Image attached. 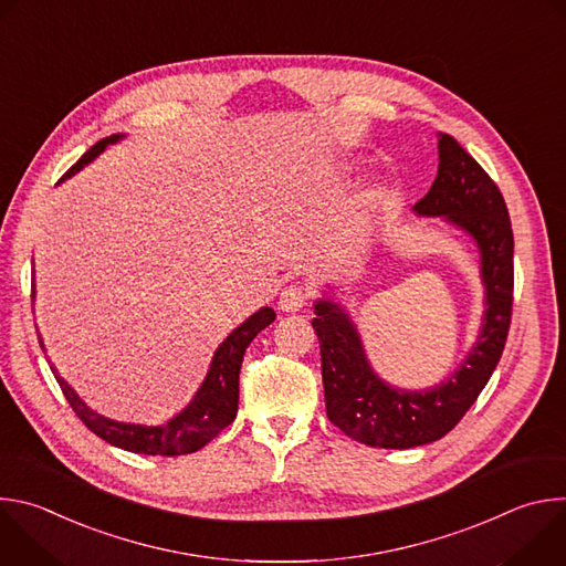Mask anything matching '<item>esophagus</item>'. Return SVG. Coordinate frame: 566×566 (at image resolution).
Wrapping results in <instances>:
<instances>
[{
    "mask_svg": "<svg viewBox=\"0 0 566 566\" xmlns=\"http://www.w3.org/2000/svg\"><path fill=\"white\" fill-rule=\"evenodd\" d=\"M304 304H306V291H304L300 284H291V286L282 289L280 300H277V306H280L284 313H297Z\"/></svg>",
    "mask_w": 566,
    "mask_h": 566,
    "instance_id": "1",
    "label": "esophagus"
}]
</instances>
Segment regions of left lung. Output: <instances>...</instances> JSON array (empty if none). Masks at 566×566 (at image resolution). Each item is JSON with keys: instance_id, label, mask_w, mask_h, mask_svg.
<instances>
[{"instance_id": "1", "label": "left lung", "mask_w": 566, "mask_h": 566, "mask_svg": "<svg viewBox=\"0 0 566 566\" xmlns=\"http://www.w3.org/2000/svg\"><path fill=\"white\" fill-rule=\"evenodd\" d=\"M439 138V170L428 195L415 203L417 217H441L479 251L483 315L476 340L459 367L426 389H402L382 380L365 352L360 332L336 286L313 302L319 340L327 417L347 437L371 448L408 450L446 437L470 410L493 376L511 327L513 230L500 188L448 134Z\"/></svg>"}]
</instances>
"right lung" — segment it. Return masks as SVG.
Wrapping results in <instances>:
<instances>
[{"mask_svg": "<svg viewBox=\"0 0 566 566\" xmlns=\"http://www.w3.org/2000/svg\"><path fill=\"white\" fill-rule=\"evenodd\" d=\"M125 138V134H112L103 140H98L92 149H87L83 156H80L77 164L62 177L71 179L75 172L90 166L94 158H98L107 145H116ZM33 297H35V284H33ZM275 319V311L271 306H262L253 315H249L237 329L228 334V338L217 347L208 374L192 396L188 406L175 415L170 421L164 426H140V423H125V421H114L107 419L98 412H94L87 402L75 394V389L57 374V369L51 365V371L66 396L69 406L77 415V419L83 421L94 434L105 439L107 443L136 452V454H160V457H177V454H190L210 443L230 421L237 417V402H239V369L241 360H244L247 347L253 343V338L266 329L271 322ZM40 347L44 349L42 336L38 334Z\"/></svg>", "mask_w": 566, "mask_h": 566, "instance_id": "obj_1", "label": "right lung"}]
</instances>
